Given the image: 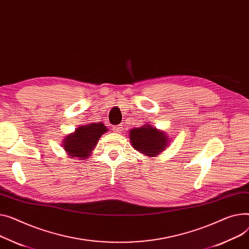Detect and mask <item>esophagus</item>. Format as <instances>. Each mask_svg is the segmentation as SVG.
I'll use <instances>...</instances> for the list:
<instances>
[{"mask_svg":"<svg viewBox=\"0 0 249 249\" xmlns=\"http://www.w3.org/2000/svg\"><path fill=\"white\" fill-rule=\"evenodd\" d=\"M113 131L116 132V133H121V132L123 131V127H122V125L114 126V127H113Z\"/></svg>","mask_w":249,"mask_h":249,"instance_id":"1","label":"esophagus"}]
</instances>
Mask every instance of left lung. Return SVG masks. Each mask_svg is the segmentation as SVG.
<instances>
[{
	"label": "left lung",
	"mask_w": 249,
	"mask_h": 249,
	"mask_svg": "<svg viewBox=\"0 0 249 249\" xmlns=\"http://www.w3.org/2000/svg\"><path fill=\"white\" fill-rule=\"evenodd\" d=\"M131 146L147 157H156L169 145L166 132L157 129L150 124H145L129 132Z\"/></svg>",
	"instance_id": "left-lung-1"
}]
</instances>
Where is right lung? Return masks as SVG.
<instances>
[{
  "instance_id": "1",
  "label": "right lung",
  "mask_w": 249,
  "mask_h": 249,
  "mask_svg": "<svg viewBox=\"0 0 249 249\" xmlns=\"http://www.w3.org/2000/svg\"><path fill=\"white\" fill-rule=\"evenodd\" d=\"M107 131L108 128L102 122L79 126L73 133L64 137L62 147L70 158L86 160L91 156L99 139Z\"/></svg>"
}]
</instances>
